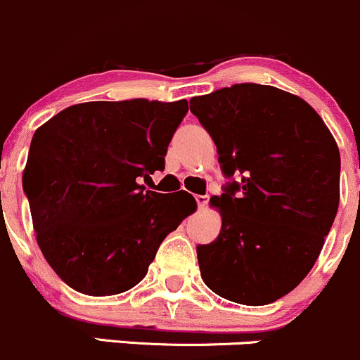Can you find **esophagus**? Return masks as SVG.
I'll list each match as a JSON object with an SVG mask.
<instances>
[{"mask_svg":"<svg viewBox=\"0 0 360 360\" xmlns=\"http://www.w3.org/2000/svg\"><path fill=\"white\" fill-rule=\"evenodd\" d=\"M195 201H198V206L202 210V207L207 205V195H201V194L195 195Z\"/></svg>","mask_w":360,"mask_h":360,"instance_id":"esophagus-1","label":"esophagus"}]
</instances>
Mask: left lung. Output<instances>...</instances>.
I'll return each mask as SVG.
<instances>
[{"instance_id":"left-lung-1","label":"left lung","mask_w":360,"mask_h":360,"mask_svg":"<svg viewBox=\"0 0 360 360\" xmlns=\"http://www.w3.org/2000/svg\"><path fill=\"white\" fill-rule=\"evenodd\" d=\"M227 176L211 198L221 231L198 246L205 284L243 305L295 290L324 246L340 205V150L321 116L296 95L243 83L191 98Z\"/></svg>"}]
</instances>
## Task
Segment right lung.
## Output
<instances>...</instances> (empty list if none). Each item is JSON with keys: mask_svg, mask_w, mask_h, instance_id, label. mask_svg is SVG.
Segmentation results:
<instances>
[{"mask_svg": "<svg viewBox=\"0 0 360 360\" xmlns=\"http://www.w3.org/2000/svg\"><path fill=\"white\" fill-rule=\"evenodd\" d=\"M187 100L84 102L32 136L22 184L43 257L72 290L112 296L146 277L159 244L194 213L195 199L146 191Z\"/></svg>", "mask_w": 360, "mask_h": 360, "instance_id": "1", "label": "right lung"}]
</instances>
